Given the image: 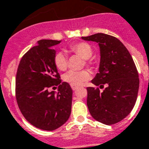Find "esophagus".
Wrapping results in <instances>:
<instances>
[{
    "label": "esophagus",
    "instance_id": "obj_1",
    "mask_svg": "<svg viewBox=\"0 0 149 149\" xmlns=\"http://www.w3.org/2000/svg\"><path fill=\"white\" fill-rule=\"evenodd\" d=\"M71 87H72V91H76V90H77V86H71Z\"/></svg>",
    "mask_w": 149,
    "mask_h": 149
}]
</instances>
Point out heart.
<instances>
[{
    "label": "heart",
    "mask_w": 149,
    "mask_h": 149,
    "mask_svg": "<svg viewBox=\"0 0 149 149\" xmlns=\"http://www.w3.org/2000/svg\"><path fill=\"white\" fill-rule=\"evenodd\" d=\"M69 51L72 53L78 54L85 59V64L88 66H92L93 62L91 58L93 55L91 46L86 42H79L70 45ZM54 65L56 69L60 71H65L68 67V58L66 54L63 52H57L54 56ZM91 78V73L87 70L81 71H69L63 77L65 82L70 84L71 86H79Z\"/></svg>",
    "instance_id": "b5f03b06"
}]
</instances>
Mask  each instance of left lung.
<instances>
[{
	"label": "left lung",
	"mask_w": 149,
	"mask_h": 149,
	"mask_svg": "<svg viewBox=\"0 0 149 149\" xmlns=\"http://www.w3.org/2000/svg\"><path fill=\"white\" fill-rule=\"evenodd\" d=\"M83 40L98 43L101 53L99 72L91 80L98 87H88L87 105L92 117L106 125L115 124L127 117L138 97V72L127 47L116 37L96 33Z\"/></svg>",
	"instance_id": "obj_1"
}]
</instances>
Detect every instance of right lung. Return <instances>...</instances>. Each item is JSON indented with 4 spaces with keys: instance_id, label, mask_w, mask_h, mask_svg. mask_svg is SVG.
Wrapping results in <instances>:
<instances>
[{
    "instance_id": "add662e5",
    "label": "right lung",
    "mask_w": 149,
    "mask_h": 149,
    "mask_svg": "<svg viewBox=\"0 0 149 149\" xmlns=\"http://www.w3.org/2000/svg\"><path fill=\"white\" fill-rule=\"evenodd\" d=\"M60 40H40L20 60L15 78L17 104L25 119L37 128L54 130L70 118L72 90L62 83L54 65L55 50ZM59 86L58 93L50 87Z\"/></svg>"
}]
</instances>
